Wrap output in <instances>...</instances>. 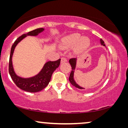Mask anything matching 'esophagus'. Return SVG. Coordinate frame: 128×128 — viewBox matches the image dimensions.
<instances>
[{
  "instance_id": "34e87169",
  "label": "esophagus",
  "mask_w": 128,
  "mask_h": 128,
  "mask_svg": "<svg viewBox=\"0 0 128 128\" xmlns=\"http://www.w3.org/2000/svg\"><path fill=\"white\" fill-rule=\"evenodd\" d=\"M67 61H68V60H67V59L66 58H61V64L66 62Z\"/></svg>"
}]
</instances>
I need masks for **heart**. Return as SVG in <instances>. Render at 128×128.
<instances>
[{
  "mask_svg": "<svg viewBox=\"0 0 128 128\" xmlns=\"http://www.w3.org/2000/svg\"><path fill=\"white\" fill-rule=\"evenodd\" d=\"M62 45L65 48L72 47L76 45V50L79 51H84L88 48L90 45V40L87 36H83L78 34H72L62 40Z\"/></svg>",
  "mask_w": 128,
  "mask_h": 128,
  "instance_id": "1",
  "label": "heart"
}]
</instances>
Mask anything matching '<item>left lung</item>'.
Segmentation results:
<instances>
[{
  "mask_svg": "<svg viewBox=\"0 0 128 128\" xmlns=\"http://www.w3.org/2000/svg\"><path fill=\"white\" fill-rule=\"evenodd\" d=\"M100 44L101 45H102V46L106 47V45H105L104 42L102 39H100ZM106 48L107 50V48H106ZM77 61H78V59L77 58H72V59H70L69 60V63L72 66V70L70 74L69 80L72 84L73 86H74L75 87H76V88H78L79 89H85V88H84V87L80 86L79 84H78L76 83V82L75 81V80H74V74L75 69H76V65H77Z\"/></svg>",
  "mask_w": 128,
  "mask_h": 128,
  "instance_id": "left-lung-1",
  "label": "left lung"
}]
</instances>
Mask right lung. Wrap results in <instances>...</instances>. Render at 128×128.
Returning <instances> with one entry per match:
<instances>
[{
  "label": "right lung",
  "instance_id": "obj_1",
  "mask_svg": "<svg viewBox=\"0 0 128 128\" xmlns=\"http://www.w3.org/2000/svg\"><path fill=\"white\" fill-rule=\"evenodd\" d=\"M45 29L43 28H37L33 31H30L27 34L22 35L16 40L12 46L9 60V66H8L10 75L17 86L26 92H40L45 88L50 81L52 73L59 67L60 64V59H58V60L54 61V62L48 61L45 63L42 69L37 74L31 78H22L18 76L15 72L13 65L12 58H13L14 51L17 44L26 36H37L40 33L42 32Z\"/></svg>",
  "mask_w": 128,
  "mask_h": 128
}]
</instances>
